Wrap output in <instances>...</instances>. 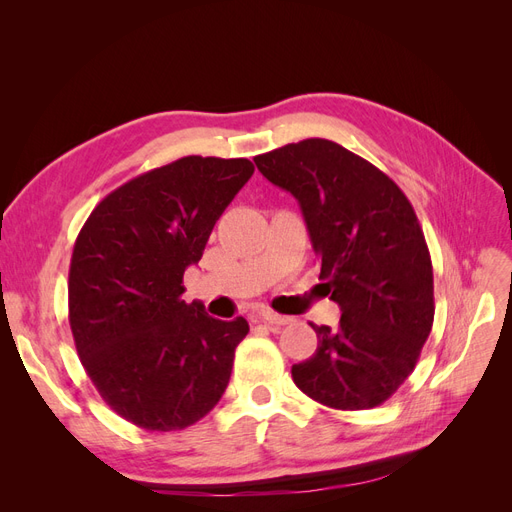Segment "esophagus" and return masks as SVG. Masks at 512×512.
Segmentation results:
<instances>
[{
  "label": "esophagus",
  "mask_w": 512,
  "mask_h": 512,
  "mask_svg": "<svg viewBox=\"0 0 512 512\" xmlns=\"http://www.w3.org/2000/svg\"><path fill=\"white\" fill-rule=\"evenodd\" d=\"M258 318L262 322H269V324H277V327H282V324H288L290 318L288 316H282V314H275L271 312V309H262V312L258 314Z\"/></svg>",
  "instance_id": "34e87169"
}]
</instances>
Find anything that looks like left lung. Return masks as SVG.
<instances>
[{"instance_id": "1", "label": "left lung", "mask_w": 512, "mask_h": 512, "mask_svg": "<svg viewBox=\"0 0 512 512\" xmlns=\"http://www.w3.org/2000/svg\"><path fill=\"white\" fill-rule=\"evenodd\" d=\"M299 200L320 256V280L342 309L337 329L316 327L318 348L292 380L322 406L384 404L412 374L433 324V269L406 194L380 168L327 138L254 158Z\"/></svg>"}]
</instances>
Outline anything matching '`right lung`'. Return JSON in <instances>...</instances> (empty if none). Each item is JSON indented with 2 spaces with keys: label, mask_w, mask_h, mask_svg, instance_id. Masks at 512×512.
Instances as JSON below:
<instances>
[{
  "label": "right lung",
  "mask_w": 512,
  "mask_h": 512,
  "mask_svg": "<svg viewBox=\"0 0 512 512\" xmlns=\"http://www.w3.org/2000/svg\"><path fill=\"white\" fill-rule=\"evenodd\" d=\"M252 175L245 158H181L102 198L76 237L68 277L76 352L102 399L136 427L185 429L226 391L250 324L185 303L183 273Z\"/></svg>",
  "instance_id": "1"
}]
</instances>
